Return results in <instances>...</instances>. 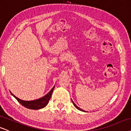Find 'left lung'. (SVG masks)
I'll list each match as a JSON object with an SVG mask.
<instances>
[{
    "instance_id": "left-lung-1",
    "label": "left lung",
    "mask_w": 131,
    "mask_h": 131,
    "mask_svg": "<svg viewBox=\"0 0 131 131\" xmlns=\"http://www.w3.org/2000/svg\"><path fill=\"white\" fill-rule=\"evenodd\" d=\"M72 103H73V104H74V106L75 107V108H78V110H79V111H82V112H85V111H83V110H82V109H81V108H80L79 107H78V106H77V105L75 104V103H74V102L73 101H72Z\"/></svg>"
}]
</instances>
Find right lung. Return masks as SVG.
<instances>
[{"instance_id": "1", "label": "right lung", "mask_w": 131, "mask_h": 131, "mask_svg": "<svg viewBox=\"0 0 131 131\" xmlns=\"http://www.w3.org/2000/svg\"><path fill=\"white\" fill-rule=\"evenodd\" d=\"M55 86L50 90V91L48 93V94H46L45 96H44L43 97H40V98L38 99V100H33V101H24L22 100H20L19 98L15 96L12 93H11L13 95V96H14L18 100V101L22 105H23L25 107L29 108V109H32V110H39L41 108H44L48 104L49 101L50 97H51L52 94L53 90L54 89Z\"/></svg>"}]
</instances>
